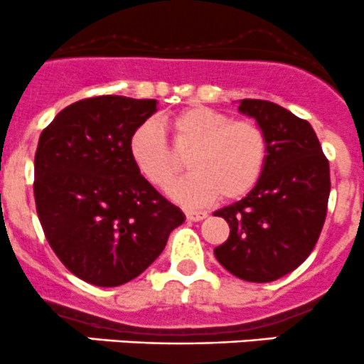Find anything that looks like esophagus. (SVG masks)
<instances>
[{
	"label": "esophagus",
	"instance_id": "esophagus-1",
	"mask_svg": "<svg viewBox=\"0 0 364 364\" xmlns=\"http://www.w3.org/2000/svg\"><path fill=\"white\" fill-rule=\"evenodd\" d=\"M186 218L189 221H201V219L207 218V212L203 210H186Z\"/></svg>",
	"mask_w": 364,
	"mask_h": 364
}]
</instances>
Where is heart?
<instances>
[{
	"label": "heart",
	"instance_id": "b5f03b06",
	"mask_svg": "<svg viewBox=\"0 0 364 364\" xmlns=\"http://www.w3.org/2000/svg\"><path fill=\"white\" fill-rule=\"evenodd\" d=\"M178 154L187 156L191 173L170 187V194L189 207L215 198L232 201L246 196L262 178L269 157L267 132L255 120H233L207 106H194L170 120ZM129 152L139 173L152 186L166 187L181 171L163 129L145 120L132 131Z\"/></svg>",
	"mask_w": 364,
	"mask_h": 364
}]
</instances>
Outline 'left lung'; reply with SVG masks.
Listing matches in <instances>:
<instances>
[{"label": "left lung", "mask_w": 364, "mask_h": 364, "mask_svg": "<svg viewBox=\"0 0 364 364\" xmlns=\"http://www.w3.org/2000/svg\"><path fill=\"white\" fill-rule=\"evenodd\" d=\"M240 113L267 132L262 178L242 200L214 212L230 226L214 250L219 264L244 282L269 283L309 257L327 214L329 161L311 125L269 100L244 99Z\"/></svg>", "instance_id": "obj_1"}]
</instances>
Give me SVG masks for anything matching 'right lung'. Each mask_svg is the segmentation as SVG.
<instances>
[{
    "label": "right lung",
    "mask_w": 364,
    "mask_h": 364,
    "mask_svg": "<svg viewBox=\"0 0 364 364\" xmlns=\"http://www.w3.org/2000/svg\"><path fill=\"white\" fill-rule=\"evenodd\" d=\"M157 100L99 95L61 109L35 154V205L49 246L82 282L141 274L186 219L134 166L129 138Z\"/></svg>",
    "instance_id": "obj_1"
}]
</instances>
